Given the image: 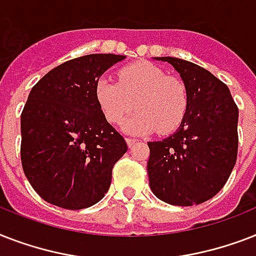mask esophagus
I'll return each instance as SVG.
<instances>
[{"instance_id": "34e87169", "label": "esophagus", "mask_w": 256, "mask_h": 256, "mask_svg": "<svg viewBox=\"0 0 256 256\" xmlns=\"http://www.w3.org/2000/svg\"><path fill=\"white\" fill-rule=\"evenodd\" d=\"M126 142H128V148H132V144H136L138 142V140H136V138H126Z\"/></svg>"}]
</instances>
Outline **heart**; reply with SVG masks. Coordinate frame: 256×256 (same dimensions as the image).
Returning <instances> with one entry per match:
<instances>
[{"mask_svg": "<svg viewBox=\"0 0 256 256\" xmlns=\"http://www.w3.org/2000/svg\"><path fill=\"white\" fill-rule=\"evenodd\" d=\"M96 96L104 118L112 124H120L136 108L138 112L124 124V128L134 134H148L156 128L160 134L174 132L188 106L184 84L150 62L122 68L118 82L100 78Z\"/></svg>", "mask_w": 256, "mask_h": 256, "instance_id": "b5f03b06", "label": "heart"}]
</instances>
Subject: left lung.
<instances>
[{
    "instance_id": "obj_1",
    "label": "left lung",
    "mask_w": 256,
    "mask_h": 256,
    "mask_svg": "<svg viewBox=\"0 0 256 256\" xmlns=\"http://www.w3.org/2000/svg\"><path fill=\"white\" fill-rule=\"evenodd\" d=\"M168 62L187 88L182 124L166 140L148 142L150 188L174 206L211 199L226 184L238 156V106L230 90L208 70L174 57Z\"/></svg>"
}]
</instances>
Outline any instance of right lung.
<instances>
[{
    "instance_id": "1",
    "label": "right lung",
    "mask_w": 256,
    "mask_h": 256,
    "mask_svg": "<svg viewBox=\"0 0 256 256\" xmlns=\"http://www.w3.org/2000/svg\"><path fill=\"white\" fill-rule=\"evenodd\" d=\"M124 56L88 54L54 68L33 86L21 114V162L44 200L68 210L100 202L128 152L96 96L102 74Z\"/></svg>"
}]
</instances>
